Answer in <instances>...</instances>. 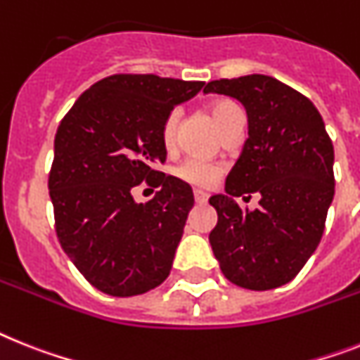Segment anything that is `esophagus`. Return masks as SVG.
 Wrapping results in <instances>:
<instances>
[{
	"instance_id": "obj_1",
	"label": "esophagus",
	"mask_w": 360,
	"mask_h": 360,
	"mask_svg": "<svg viewBox=\"0 0 360 360\" xmlns=\"http://www.w3.org/2000/svg\"><path fill=\"white\" fill-rule=\"evenodd\" d=\"M194 199H195V203L205 205L208 201V194L207 192H203V190H194Z\"/></svg>"
}]
</instances>
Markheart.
<instances>
[{"label": "heart", "mask_w": 360, "mask_h": 360, "mask_svg": "<svg viewBox=\"0 0 360 360\" xmlns=\"http://www.w3.org/2000/svg\"><path fill=\"white\" fill-rule=\"evenodd\" d=\"M208 111L212 115L214 122L217 124V128L223 129L226 124L231 122L234 117L238 115H243L240 110V105L234 104L232 101H226V98H219V101H214L212 104L208 105ZM177 122H179V111H172L166 117L165 124H162V143L166 148H172L175 143V131H177ZM225 168L223 165H217V162H208L201 161V159H188L183 165H179L175 168V177L181 179L186 185H192L195 188H212L216 185L219 177L223 175Z\"/></svg>", "instance_id": "obj_1"}]
</instances>
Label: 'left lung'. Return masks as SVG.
Returning a JSON list of instances; mask_svg holds the SVG:
<instances>
[{"label":"left lung","instance_id":"left-lung-1","mask_svg":"<svg viewBox=\"0 0 360 360\" xmlns=\"http://www.w3.org/2000/svg\"><path fill=\"white\" fill-rule=\"evenodd\" d=\"M203 93L243 104L249 139L208 203L217 225L208 241L226 280L267 291L291 282L319 247L333 201V144L313 102L265 75L214 80ZM259 193L260 207L241 211L240 195ZM245 199V198H243Z\"/></svg>","mask_w":360,"mask_h":360}]
</instances>
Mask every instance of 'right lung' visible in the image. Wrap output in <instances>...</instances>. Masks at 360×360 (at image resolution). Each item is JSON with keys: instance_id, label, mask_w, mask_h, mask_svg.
Listing matches in <instances>:
<instances>
[{"instance_id": "right-lung-1", "label": "right lung", "mask_w": 360, "mask_h": 360, "mask_svg": "<svg viewBox=\"0 0 360 360\" xmlns=\"http://www.w3.org/2000/svg\"><path fill=\"white\" fill-rule=\"evenodd\" d=\"M205 82L113 75L78 96L54 137L49 194L56 236L87 282L111 297L155 289L170 274L194 194L155 170L162 124ZM143 180L160 192L137 204Z\"/></svg>"}]
</instances>
